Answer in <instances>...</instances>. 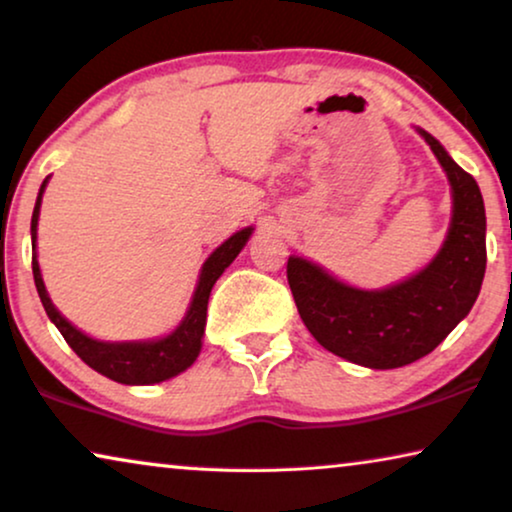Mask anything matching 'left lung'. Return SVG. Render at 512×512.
I'll list each match as a JSON object with an SVG mask.
<instances>
[{"mask_svg": "<svg viewBox=\"0 0 512 512\" xmlns=\"http://www.w3.org/2000/svg\"><path fill=\"white\" fill-rule=\"evenodd\" d=\"M452 186V221L433 261L387 289L363 291L300 256L286 277L298 314L328 352L359 366L389 370L431 354L471 312L487 265L485 202L471 174L454 163L436 137L417 128Z\"/></svg>", "mask_w": 512, "mask_h": 512, "instance_id": "left-lung-1", "label": "left lung"}]
</instances>
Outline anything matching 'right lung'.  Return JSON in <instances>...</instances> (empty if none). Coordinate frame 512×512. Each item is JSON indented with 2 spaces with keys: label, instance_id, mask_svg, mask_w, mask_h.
Segmentation results:
<instances>
[{
  "label": "right lung",
  "instance_id": "add662e5",
  "mask_svg": "<svg viewBox=\"0 0 512 512\" xmlns=\"http://www.w3.org/2000/svg\"><path fill=\"white\" fill-rule=\"evenodd\" d=\"M48 179L39 188L37 205L32 212V272H34V284H37L41 305L48 314V319L58 326L62 338L67 340V345L79 354L83 363H88L90 368L97 373L109 377V380L121 382V384H156L165 382L170 377L184 373L188 366H193V361L198 359L200 347H202V335H205L207 324V303L209 293L216 279L223 275V270L235 261L237 254L244 249V244L254 233V228H242L235 235H230L221 247L212 251V256L207 258L202 265L198 286H195L191 305H188L186 317L181 319V324L174 328L170 335L158 340H144V342H102L95 338H88L86 333H81L79 328L69 324L62 314L55 310V305L48 298V291L41 279L39 261H37V223H39V209H41V195Z\"/></svg>",
  "mask_w": 512,
  "mask_h": 512
}]
</instances>
